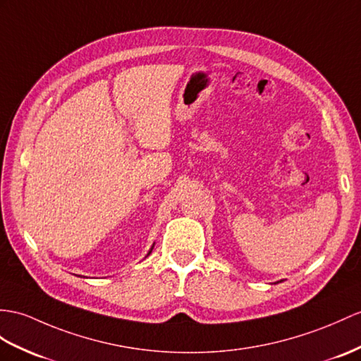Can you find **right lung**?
Wrapping results in <instances>:
<instances>
[{"mask_svg":"<svg viewBox=\"0 0 361 361\" xmlns=\"http://www.w3.org/2000/svg\"><path fill=\"white\" fill-rule=\"evenodd\" d=\"M148 254H150V252H148Z\"/></svg>","mask_w":361,"mask_h":361,"instance_id":"right-lung-1","label":"right lung"}]
</instances>
